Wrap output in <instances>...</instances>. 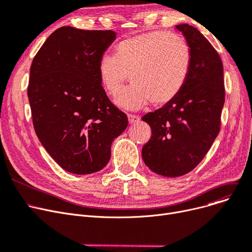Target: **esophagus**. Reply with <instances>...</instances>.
I'll use <instances>...</instances> for the list:
<instances>
[{
    "label": "esophagus",
    "mask_w": 252,
    "mask_h": 252,
    "mask_svg": "<svg viewBox=\"0 0 252 252\" xmlns=\"http://www.w3.org/2000/svg\"><path fill=\"white\" fill-rule=\"evenodd\" d=\"M127 119H128V124L133 125L135 123H138L140 120V117L137 116V115H133V114H128L127 115Z\"/></svg>",
    "instance_id": "obj_1"
}]
</instances>
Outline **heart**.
Wrapping results in <instances>:
<instances>
[{"instance_id": "1", "label": "heart", "mask_w": 252, "mask_h": 252, "mask_svg": "<svg viewBox=\"0 0 252 252\" xmlns=\"http://www.w3.org/2000/svg\"><path fill=\"white\" fill-rule=\"evenodd\" d=\"M191 53L185 40L168 32H151L119 42L115 56L104 54L97 64L105 91L116 94L126 81L134 82L115 99L125 109H139L151 101H173L188 81Z\"/></svg>"}]
</instances>
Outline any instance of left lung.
Wrapping results in <instances>:
<instances>
[{
    "label": "left lung",
    "instance_id": "1",
    "mask_svg": "<svg viewBox=\"0 0 252 252\" xmlns=\"http://www.w3.org/2000/svg\"><path fill=\"white\" fill-rule=\"evenodd\" d=\"M176 29L191 53L188 81L173 101L142 117L151 127L142 158L165 177L182 176L199 165L220 133L224 104L220 54L195 28L183 24Z\"/></svg>",
    "mask_w": 252,
    "mask_h": 252
}]
</instances>
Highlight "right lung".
Returning <instances> with one entry per match:
<instances>
[{"mask_svg": "<svg viewBox=\"0 0 252 252\" xmlns=\"http://www.w3.org/2000/svg\"><path fill=\"white\" fill-rule=\"evenodd\" d=\"M115 39L113 31L63 27L47 38L31 65L28 96L35 132L59 166L73 174L102 170L110 160L112 142L127 126L97 71Z\"/></svg>", "mask_w": 252, "mask_h": 252, "instance_id": "obj_1", "label": "right lung"}]
</instances>
